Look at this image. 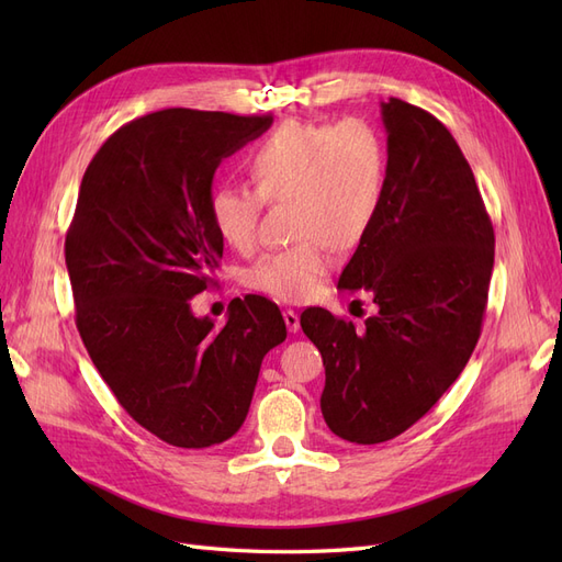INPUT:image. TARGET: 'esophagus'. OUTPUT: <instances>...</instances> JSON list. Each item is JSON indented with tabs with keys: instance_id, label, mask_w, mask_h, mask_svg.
Instances as JSON below:
<instances>
[{
	"instance_id": "34e87169",
	"label": "esophagus",
	"mask_w": 562,
	"mask_h": 562,
	"mask_svg": "<svg viewBox=\"0 0 562 562\" xmlns=\"http://www.w3.org/2000/svg\"><path fill=\"white\" fill-rule=\"evenodd\" d=\"M283 321H285V328L291 330V333H297V330H300V316H297V312L285 310V312H283Z\"/></svg>"
}]
</instances>
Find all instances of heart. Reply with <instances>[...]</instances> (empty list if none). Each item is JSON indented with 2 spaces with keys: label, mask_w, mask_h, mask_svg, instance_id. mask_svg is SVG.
<instances>
[{
  "label": "heart",
  "mask_w": 562,
  "mask_h": 562,
  "mask_svg": "<svg viewBox=\"0 0 562 562\" xmlns=\"http://www.w3.org/2000/svg\"><path fill=\"white\" fill-rule=\"evenodd\" d=\"M246 171L255 187L223 184L211 194V223L234 250L258 241L265 201L291 199L300 239L265 252L248 271V285L281 302L318 293L337 246L359 244L380 213L389 149L384 135L361 116L288 122L252 147Z\"/></svg>",
  "instance_id": "1"
}]
</instances>
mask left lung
<instances>
[{
  "label": "left lung",
  "instance_id": "left-lung-1",
  "mask_svg": "<svg viewBox=\"0 0 562 562\" xmlns=\"http://www.w3.org/2000/svg\"><path fill=\"white\" fill-rule=\"evenodd\" d=\"M389 173L375 223L337 288L370 293L366 328L326 310L300 326L326 366L321 413L359 446L427 415L469 363L487 304L495 229L452 133L405 100L382 103Z\"/></svg>",
  "mask_w": 562,
  "mask_h": 562
}]
</instances>
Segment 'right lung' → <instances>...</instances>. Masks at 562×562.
<instances>
[{"label":"right lung","instance_id":"1","mask_svg":"<svg viewBox=\"0 0 562 562\" xmlns=\"http://www.w3.org/2000/svg\"><path fill=\"white\" fill-rule=\"evenodd\" d=\"M271 116L171 108L124 124L83 173L65 236L77 330L143 429L211 448L241 429L265 353L285 339L274 302L229 304L223 328L192 314L223 258L209 213L220 161Z\"/></svg>","mask_w":562,"mask_h":562}]
</instances>
